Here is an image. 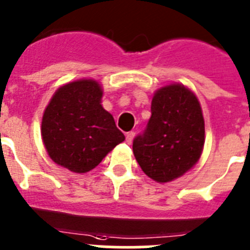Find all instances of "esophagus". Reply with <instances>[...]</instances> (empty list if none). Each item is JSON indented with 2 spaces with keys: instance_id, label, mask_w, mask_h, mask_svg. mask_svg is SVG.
<instances>
[{
  "instance_id": "34e87169",
  "label": "esophagus",
  "mask_w": 250,
  "mask_h": 250,
  "mask_svg": "<svg viewBox=\"0 0 250 250\" xmlns=\"http://www.w3.org/2000/svg\"><path fill=\"white\" fill-rule=\"evenodd\" d=\"M135 136V132L134 131H129L126 132V136H125V140H126V144H131L132 143V139H134Z\"/></svg>"
}]
</instances>
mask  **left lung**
<instances>
[{"label": "left lung", "instance_id": "1", "mask_svg": "<svg viewBox=\"0 0 250 250\" xmlns=\"http://www.w3.org/2000/svg\"><path fill=\"white\" fill-rule=\"evenodd\" d=\"M205 144L202 109L192 91L180 84L157 90L151 118L132 150L144 172L157 182L180 177L200 159Z\"/></svg>", "mask_w": 250, "mask_h": 250}]
</instances>
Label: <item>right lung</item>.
<instances>
[{
    "label": "right lung",
    "instance_id": "1",
    "mask_svg": "<svg viewBox=\"0 0 250 250\" xmlns=\"http://www.w3.org/2000/svg\"><path fill=\"white\" fill-rule=\"evenodd\" d=\"M102 95L95 80H77L59 88L45 107L42 137L48 155L73 172L93 170L125 140L113 115L103 109Z\"/></svg>",
    "mask_w": 250,
    "mask_h": 250
}]
</instances>
